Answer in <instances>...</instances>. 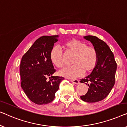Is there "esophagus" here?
<instances>
[{
    "mask_svg": "<svg viewBox=\"0 0 127 127\" xmlns=\"http://www.w3.org/2000/svg\"><path fill=\"white\" fill-rule=\"evenodd\" d=\"M71 81L75 84H79V81L78 79H71Z\"/></svg>",
    "mask_w": 127,
    "mask_h": 127,
    "instance_id": "obj_1",
    "label": "esophagus"
}]
</instances>
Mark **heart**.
Returning a JSON list of instances; mask_svg holds the SVG:
<instances>
[{
  "instance_id": "obj_1",
  "label": "heart",
  "mask_w": 127,
  "mask_h": 127,
  "mask_svg": "<svg viewBox=\"0 0 127 127\" xmlns=\"http://www.w3.org/2000/svg\"><path fill=\"white\" fill-rule=\"evenodd\" d=\"M66 52L75 54L72 60L74 65L66 67L60 71L61 76L68 78H76L85 72L90 73L94 70L98 63V55L93 46H88L86 42L77 39H72L64 44ZM49 58L54 65L61 68L64 64V57L62 50L58 46L52 48Z\"/></svg>"
}]
</instances>
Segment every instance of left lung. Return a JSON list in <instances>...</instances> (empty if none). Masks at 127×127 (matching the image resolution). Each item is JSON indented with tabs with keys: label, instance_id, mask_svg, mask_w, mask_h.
<instances>
[{
	"label": "left lung",
	"instance_id": "left-lung-1",
	"mask_svg": "<svg viewBox=\"0 0 127 127\" xmlns=\"http://www.w3.org/2000/svg\"><path fill=\"white\" fill-rule=\"evenodd\" d=\"M84 38L90 41L97 49L98 60L92 73L80 81L89 86L87 93L81 98L87 102H97L106 98L115 85L117 63L113 52L103 41L93 35Z\"/></svg>",
	"mask_w": 127,
	"mask_h": 127
}]
</instances>
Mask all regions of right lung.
I'll return each instance as SVG.
<instances>
[{"label":"right lung","mask_w":127,"mask_h":127,"mask_svg":"<svg viewBox=\"0 0 127 127\" xmlns=\"http://www.w3.org/2000/svg\"><path fill=\"white\" fill-rule=\"evenodd\" d=\"M58 37L44 35L40 37L21 59V87L29 99L36 104L51 102L60 82L64 79L62 76H53L56 69L49 58L50 51L58 41Z\"/></svg>","instance_id":"right-lung-1"}]
</instances>
